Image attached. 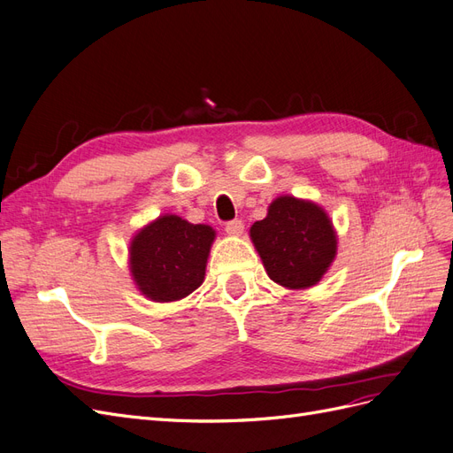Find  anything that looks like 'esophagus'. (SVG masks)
I'll use <instances>...</instances> for the list:
<instances>
[{"label": "esophagus", "instance_id": "34e87169", "mask_svg": "<svg viewBox=\"0 0 453 453\" xmlns=\"http://www.w3.org/2000/svg\"><path fill=\"white\" fill-rule=\"evenodd\" d=\"M225 230H226V234H230V236H242L243 223L240 221V219H234V221H228L225 225Z\"/></svg>", "mask_w": 453, "mask_h": 453}]
</instances>
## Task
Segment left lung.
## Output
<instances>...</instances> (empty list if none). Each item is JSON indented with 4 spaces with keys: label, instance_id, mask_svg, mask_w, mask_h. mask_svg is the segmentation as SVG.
<instances>
[{
    "label": "left lung",
    "instance_id": "obj_1",
    "mask_svg": "<svg viewBox=\"0 0 453 453\" xmlns=\"http://www.w3.org/2000/svg\"><path fill=\"white\" fill-rule=\"evenodd\" d=\"M250 236L268 278L287 289L318 283L336 255V232L323 208L310 200L280 196Z\"/></svg>",
    "mask_w": 453,
    "mask_h": 453
}]
</instances>
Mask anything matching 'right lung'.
I'll return each instance as SVG.
<instances>
[{
  "mask_svg": "<svg viewBox=\"0 0 453 453\" xmlns=\"http://www.w3.org/2000/svg\"><path fill=\"white\" fill-rule=\"evenodd\" d=\"M213 240L211 226L177 215H162L143 226L130 242V272L142 295L173 303L198 289Z\"/></svg>",
  "mask_w": 453,
  "mask_h": 453,
  "instance_id": "1",
  "label": "right lung"
}]
</instances>
